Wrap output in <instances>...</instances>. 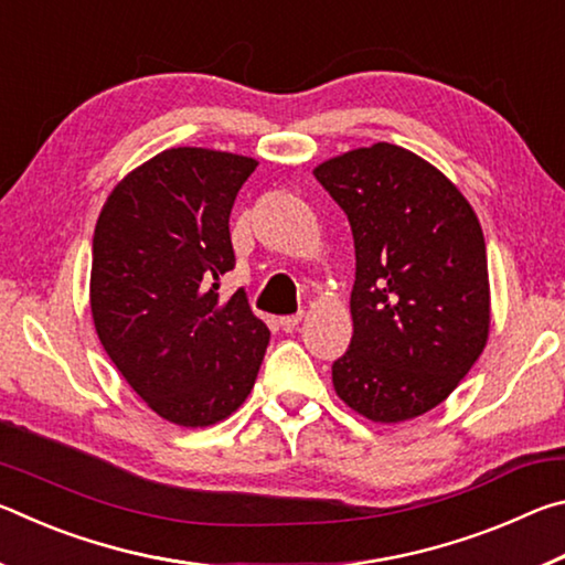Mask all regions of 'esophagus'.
<instances>
[{
	"label": "esophagus",
	"mask_w": 565,
	"mask_h": 565,
	"mask_svg": "<svg viewBox=\"0 0 565 565\" xmlns=\"http://www.w3.org/2000/svg\"><path fill=\"white\" fill-rule=\"evenodd\" d=\"M301 313H296V317H284V319H279V327L284 329V331H294L296 327H299L301 323Z\"/></svg>",
	"instance_id": "obj_1"
}]
</instances>
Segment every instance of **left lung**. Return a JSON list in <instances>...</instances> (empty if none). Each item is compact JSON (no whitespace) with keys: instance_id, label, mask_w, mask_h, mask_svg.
I'll return each mask as SVG.
<instances>
[{"instance_id":"1","label":"left lung","mask_w":565,"mask_h":565,"mask_svg":"<svg viewBox=\"0 0 565 565\" xmlns=\"http://www.w3.org/2000/svg\"><path fill=\"white\" fill-rule=\"evenodd\" d=\"M313 177L347 212L356 248L353 337L331 366L337 396L374 424L424 416L489 341L478 216L451 179L386 141L321 161Z\"/></svg>"}]
</instances>
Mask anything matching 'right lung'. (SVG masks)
<instances>
[{"label": "right lung", "mask_w": 565, "mask_h": 565, "mask_svg": "<svg viewBox=\"0 0 565 565\" xmlns=\"http://www.w3.org/2000/svg\"><path fill=\"white\" fill-rule=\"evenodd\" d=\"M256 164L216 149H167L129 171L97 218L94 329L127 384L169 424L204 428L232 416L269 347L246 294H216L236 264L228 214Z\"/></svg>", "instance_id": "add662e5"}]
</instances>
